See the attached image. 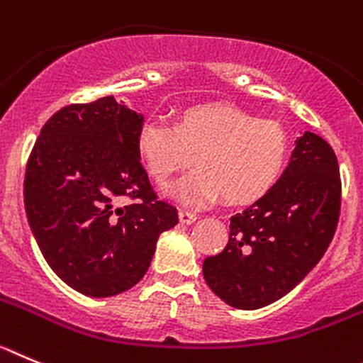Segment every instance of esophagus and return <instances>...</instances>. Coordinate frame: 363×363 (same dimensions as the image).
Here are the masks:
<instances>
[{
  "label": "esophagus",
  "instance_id": "obj_1",
  "mask_svg": "<svg viewBox=\"0 0 363 363\" xmlns=\"http://www.w3.org/2000/svg\"><path fill=\"white\" fill-rule=\"evenodd\" d=\"M197 218V215L191 213V211L188 210H179V220L182 222V224H191V222Z\"/></svg>",
  "mask_w": 363,
  "mask_h": 363
}]
</instances>
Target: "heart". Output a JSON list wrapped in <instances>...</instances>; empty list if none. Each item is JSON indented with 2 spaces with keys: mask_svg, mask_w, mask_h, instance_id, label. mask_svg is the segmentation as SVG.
<instances>
[{
  "mask_svg": "<svg viewBox=\"0 0 363 363\" xmlns=\"http://www.w3.org/2000/svg\"><path fill=\"white\" fill-rule=\"evenodd\" d=\"M135 148L150 177L166 184L177 172L197 168L172 188L186 204H253L282 177L289 137L279 121L259 119L230 104H202L181 113L177 123L148 117L135 135Z\"/></svg>",
  "mask_w": 363,
  "mask_h": 363,
  "instance_id": "obj_1",
  "label": "heart"
}]
</instances>
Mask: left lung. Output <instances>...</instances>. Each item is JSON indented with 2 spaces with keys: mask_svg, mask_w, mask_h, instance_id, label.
I'll list each match as a JSON object with an SVG mask.
<instances>
[{
  "mask_svg": "<svg viewBox=\"0 0 363 363\" xmlns=\"http://www.w3.org/2000/svg\"><path fill=\"white\" fill-rule=\"evenodd\" d=\"M340 204L335 150L306 132L279 184L231 217L226 247L202 264L204 280L237 309H259L282 298L329 247Z\"/></svg>",
  "mask_w": 363,
  "mask_h": 363,
  "instance_id": "obj_1",
  "label": "left lung"
}]
</instances>
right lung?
<instances>
[{"label": "right lung", "instance_id": "obj_1", "mask_svg": "<svg viewBox=\"0 0 363 363\" xmlns=\"http://www.w3.org/2000/svg\"><path fill=\"white\" fill-rule=\"evenodd\" d=\"M143 116L113 96L68 104L45 123L25 172V210L45 260L86 296H112L148 271L155 242L179 222L135 148ZM130 202L117 208L121 198Z\"/></svg>", "mask_w": 363, "mask_h": 363}]
</instances>
